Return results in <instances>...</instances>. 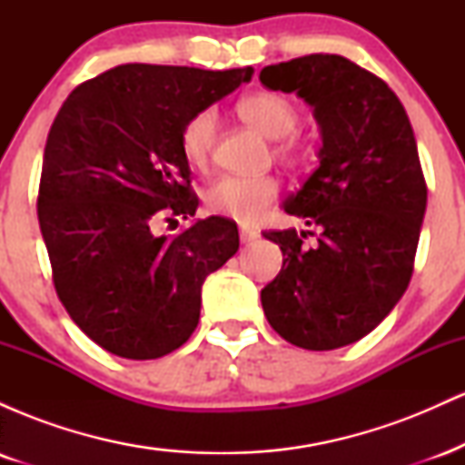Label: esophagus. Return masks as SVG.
I'll use <instances>...</instances> for the list:
<instances>
[{"mask_svg": "<svg viewBox=\"0 0 465 465\" xmlns=\"http://www.w3.org/2000/svg\"><path fill=\"white\" fill-rule=\"evenodd\" d=\"M260 233L255 232V229H249V227H240V242L242 244H249V242H253L255 238H258Z\"/></svg>", "mask_w": 465, "mask_h": 465, "instance_id": "34e87169", "label": "esophagus"}]
</instances>
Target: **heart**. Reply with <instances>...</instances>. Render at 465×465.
Returning <instances> with one entry per match:
<instances>
[{
    "mask_svg": "<svg viewBox=\"0 0 465 465\" xmlns=\"http://www.w3.org/2000/svg\"><path fill=\"white\" fill-rule=\"evenodd\" d=\"M238 115L262 135L277 140L275 153L297 165L308 159V143L297 133L300 109L284 94L255 92L238 100ZM218 115L214 109L196 111L181 129V151L192 165L203 168L214 151ZM282 183L273 174H223L205 192V203L214 214L249 225L258 221L266 205L280 194Z\"/></svg>",
    "mask_w": 465,
    "mask_h": 465,
    "instance_id": "heart-1",
    "label": "heart"
}]
</instances>
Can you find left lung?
Instances as JSON below:
<instances>
[{"label": "left lung", "instance_id": "obj_1", "mask_svg": "<svg viewBox=\"0 0 465 465\" xmlns=\"http://www.w3.org/2000/svg\"><path fill=\"white\" fill-rule=\"evenodd\" d=\"M260 80L312 104L323 137L319 168L284 203L319 229V244L306 247L297 229L264 232L284 255L262 288L264 314L297 348H343L391 312L413 275L426 212L418 143L398 95L350 58L300 56Z\"/></svg>", "mask_w": 465, "mask_h": 465}]
</instances>
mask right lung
<instances>
[{
  "instance_id": "add662e5",
  "label": "right lung",
  "mask_w": 465,
  "mask_h": 465,
  "mask_svg": "<svg viewBox=\"0 0 465 465\" xmlns=\"http://www.w3.org/2000/svg\"><path fill=\"white\" fill-rule=\"evenodd\" d=\"M251 74L126 63L78 84L54 117L36 196L52 282L111 354L148 361L181 348L199 323L203 282L238 251L236 223L223 216L174 236L154 227L199 205L185 120Z\"/></svg>"
}]
</instances>
